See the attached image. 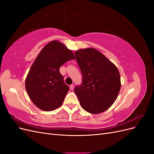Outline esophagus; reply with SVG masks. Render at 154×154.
Here are the masks:
<instances>
[{"label":"esophagus","mask_w":154,"mask_h":154,"mask_svg":"<svg viewBox=\"0 0 154 154\" xmlns=\"http://www.w3.org/2000/svg\"><path fill=\"white\" fill-rule=\"evenodd\" d=\"M74 85H70V89H71V91H72L74 89Z\"/></svg>","instance_id":"obj_1"}]
</instances>
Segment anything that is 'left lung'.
Listing matches in <instances>:
<instances>
[{
	"mask_svg": "<svg viewBox=\"0 0 154 154\" xmlns=\"http://www.w3.org/2000/svg\"><path fill=\"white\" fill-rule=\"evenodd\" d=\"M74 54L82 74V85L74 88L80 105L91 114L103 112L112 105L119 92L118 69L96 49H79Z\"/></svg>",
	"mask_w": 154,
	"mask_h": 154,
	"instance_id": "obj_1",
	"label": "left lung"
}]
</instances>
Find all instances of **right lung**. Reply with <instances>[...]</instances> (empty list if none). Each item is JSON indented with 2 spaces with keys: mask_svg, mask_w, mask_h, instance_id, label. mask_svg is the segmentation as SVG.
I'll return each mask as SVG.
<instances>
[{
  "mask_svg": "<svg viewBox=\"0 0 154 154\" xmlns=\"http://www.w3.org/2000/svg\"><path fill=\"white\" fill-rule=\"evenodd\" d=\"M74 58L72 51L58 40L50 42L42 49L25 82L27 94L38 108L52 111L62 105L69 87L63 81L60 67Z\"/></svg>",
  "mask_w": 154,
  "mask_h": 154,
  "instance_id": "obj_1",
  "label": "right lung"
}]
</instances>
